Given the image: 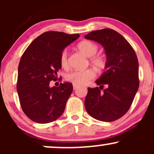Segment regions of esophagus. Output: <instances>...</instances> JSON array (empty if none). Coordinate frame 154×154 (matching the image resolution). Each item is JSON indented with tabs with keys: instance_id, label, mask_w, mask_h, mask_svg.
Wrapping results in <instances>:
<instances>
[{
	"instance_id": "1",
	"label": "esophagus",
	"mask_w": 154,
	"mask_h": 154,
	"mask_svg": "<svg viewBox=\"0 0 154 154\" xmlns=\"http://www.w3.org/2000/svg\"><path fill=\"white\" fill-rule=\"evenodd\" d=\"M78 87H79V85H75V84L73 85V88H74V90H76Z\"/></svg>"
}]
</instances>
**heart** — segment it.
Segmentation results:
<instances>
[{"label":"heart","mask_w":154,"mask_h":154,"mask_svg":"<svg viewBox=\"0 0 154 154\" xmlns=\"http://www.w3.org/2000/svg\"><path fill=\"white\" fill-rule=\"evenodd\" d=\"M79 50L85 56L91 58V61L95 66L102 68L104 66V59L99 55H95L98 51V46L93 42L90 40H83L77 45ZM60 64L63 68H66L68 65L67 51L66 49L62 51L60 55ZM95 72L93 69L89 68L84 70H74L69 72L66 75V79L75 85H83L94 78Z\"/></svg>","instance_id":"heart-1"}]
</instances>
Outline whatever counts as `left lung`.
<instances>
[{
  "mask_svg": "<svg viewBox=\"0 0 154 154\" xmlns=\"http://www.w3.org/2000/svg\"><path fill=\"white\" fill-rule=\"evenodd\" d=\"M85 38L101 44L107 59L106 71L95 81L100 87L88 88L85 107L95 119L115 121L128 112L138 90L137 56L128 40L114 29L93 31Z\"/></svg>",
  "mask_w": 154,
  "mask_h": 154,
  "instance_id": "1",
  "label": "left lung"
}]
</instances>
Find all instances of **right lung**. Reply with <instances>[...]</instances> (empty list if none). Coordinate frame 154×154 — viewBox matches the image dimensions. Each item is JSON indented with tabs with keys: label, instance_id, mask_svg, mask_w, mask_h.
<instances>
[{
	"label": "right lung",
	"instance_id": "add662e5",
	"mask_svg": "<svg viewBox=\"0 0 154 154\" xmlns=\"http://www.w3.org/2000/svg\"><path fill=\"white\" fill-rule=\"evenodd\" d=\"M79 36L45 32L35 38L23 54L19 63L17 89L21 107L32 121L49 123L63 114L73 91L72 84L60 83L59 87L53 88L49 85L58 79L61 53Z\"/></svg>",
	"mask_w": 154,
	"mask_h": 154
}]
</instances>
